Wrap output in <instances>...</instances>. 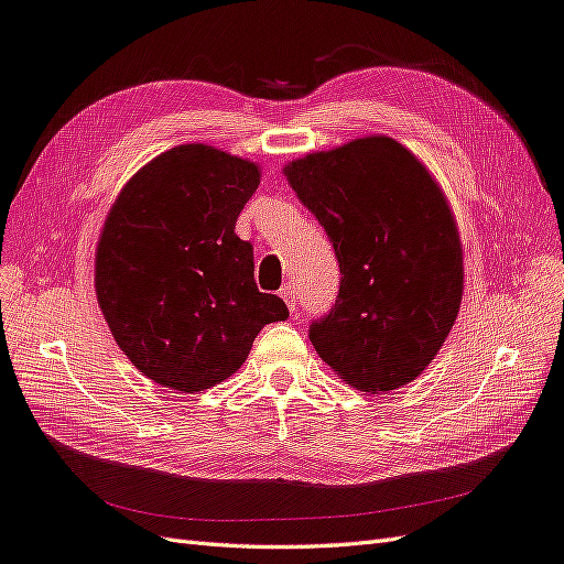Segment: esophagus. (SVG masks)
I'll list each match as a JSON object with an SVG mask.
<instances>
[{
	"label": "esophagus",
	"mask_w": 564,
	"mask_h": 564,
	"mask_svg": "<svg viewBox=\"0 0 564 564\" xmlns=\"http://www.w3.org/2000/svg\"><path fill=\"white\" fill-rule=\"evenodd\" d=\"M280 296L284 299V304H286V308H290V313H296V308H299V304H296V294H294V286H282L280 290Z\"/></svg>",
	"instance_id": "1"
}]
</instances>
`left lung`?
I'll return each mask as SVG.
<instances>
[{"mask_svg":"<svg viewBox=\"0 0 564 564\" xmlns=\"http://www.w3.org/2000/svg\"><path fill=\"white\" fill-rule=\"evenodd\" d=\"M339 260L335 308L311 325L321 359L347 386L382 394L416 380L457 321L464 253L447 196L388 135L284 164Z\"/></svg>","mask_w":564,"mask_h":564,"instance_id":"1","label":"left lung"}]
</instances>
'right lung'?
Instances as JSON below:
<instances>
[{"instance_id":"1","label":"right lung","mask_w":564,"mask_h":564,"mask_svg":"<svg viewBox=\"0 0 564 564\" xmlns=\"http://www.w3.org/2000/svg\"><path fill=\"white\" fill-rule=\"evenodd\" d=\"M260 184L256 162L205 143L164 150L109 208L95 249V294L119 349L145 378L200 392L237 373L256 335L284 321L258 292L237 217Z\"/></svg>"}]
</instances>
